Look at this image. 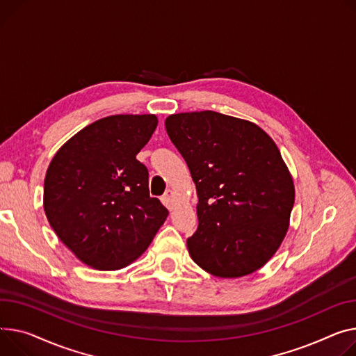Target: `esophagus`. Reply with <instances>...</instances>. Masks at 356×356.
Wrapping results in <instances>:
<instances>
[{"label": "esophagus", "instance_id": "1", "mask_svg": "<svg viewBox=\"0 0 356 356\" xmlns=\"http://www.w3.org/2000/svg\"><path fill=\"white\" fill-rule=\"evenodd\" d=\"M163 204L168 207L169 210H172L173 209V206H175V200H173V192L172 191H168L165 192V195L163 196Z\"/></svg>", "mask_w": 356, "mask_h": 356}]
</instances>
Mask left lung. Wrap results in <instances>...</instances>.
<instances>
[{
  "label": "left lung",
  "instance_id": "8db88e82",
  "mask_svg": "<svg viewBox=\"0 0 356 356\" xmlns=\"http://www.w3.org/2000/svg\"><path fill=\"white\" fill-rule=\"evenodd\" d=\"M164 124L196 184L199 226L187 239L195 264L219 277L265 266L285 239L295 203L275 141L252 122L210 110L172 114Z\"/></svg>",
  "mask_w": 356,
  "mask_h": 356
}]
</instances>
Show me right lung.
<instances>
[{"label": "right lung", "mask_w": 356, "mask_h": 356, "mask_svg": "<svg viewBox=\"0 0 356 356\" xmlns=\"http://www.w3.org/2000/svg\"><path fill=\"white\" fill-rule=\"evenodd\" d=\"M154 114H115L58 149L44 180V211L58 239L87 266L117 270L138 259L169 215L150 197L136 156L157 127Z\"/></svg>", "instance_id": "1"}]
</instances>
